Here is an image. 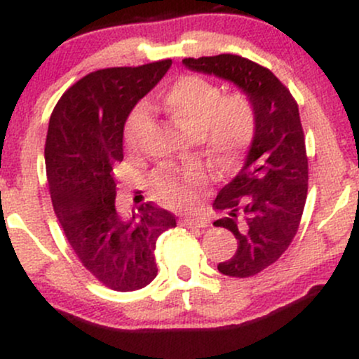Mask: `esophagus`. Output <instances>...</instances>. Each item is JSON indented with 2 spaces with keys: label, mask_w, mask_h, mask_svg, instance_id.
Listing matches in <instances>:
<instances>
[{
  "label": "esophagus",
  "mask_w": 359,
  "mask_h": 359,
  "mask_svg": "<svg viewBox=\"0 0 359 359\" xmlns=\"http://www.w3.org/2000/svg\"><path fill=\"white\" fill-rule=\"evenodd\" d=\"M182 222L187 228H205L208 226V219L201 216H185Z\"/></svg>",
  "instance_id": "34e87169"
}]
</instances>
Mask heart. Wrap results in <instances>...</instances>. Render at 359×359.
I'll return each instance as SVG.
<instances>
[{
	"mask_svg": "<svg viewBox=\"0 0 359 359\" xmlns=\"http://www.w3.org/2000/svg\"><path fill=\"white\" fill-rule=\"evenodd\" d=\"M162 108L189 133L197 137L209 155L219 163H233L246 154L258 128L257 106L248 94H222L221 86L201 76H182L162 97ZM148 123L150 109L137 104L128 114L123 138L128 148H137ZM199 165L160 168L154 174L155 191L168 204L184 208L196 199L204 182Z\"/></svg>",
	"mask_w": 359,
	"mask_h": 359,
	"instance_id": "1",
	"label": "heart"
}]
</instances>
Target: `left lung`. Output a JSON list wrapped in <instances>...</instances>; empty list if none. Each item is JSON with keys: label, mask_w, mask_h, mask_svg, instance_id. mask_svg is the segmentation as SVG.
I'll list each match as a JSON object with an SVG mask.
<instances>
[{"label": "left lung", "mask_w": 359, "mask_h": 359, "mask_svg": "<svg viewBox=\"0 0 359 359\" xmlns=\"http://www.w3.org/2000/svg\"><path fill=\"white\" fill-rule=\"evenodd\" d=\"M182 64L233 82L257 106L258 128L245 165L212 204L224 212L214 226L238 241L234 257L217 270L228 277H253L285 253L306 205L309 165L299 106L270 69L245 57L221 53Z\"/></svg>", "instance_id": "1"}]
</instances>
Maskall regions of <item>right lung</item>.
Segmentation results:
<instances>
[{
  "label": "right lung",
  "instance_id": "right-lung-1",
  "mask_svg": "<svg viewBox=\"0 0 359 359\" xmlns=\"http://www.w3.org/2000/svg\"><path fill=\"white\" fill-rule=\"evenodd\" d=\"M172 60L90 72L55 104L45 142L53 211L74 253L102 285L133 292L156 277V238L175 216L147 203L131 216L116 211L114 167L123 160V128L135 104Z\"/></svg>",
  "mask_w": 359,
  "mask_h": 359
}]
</instances>
